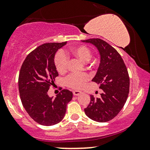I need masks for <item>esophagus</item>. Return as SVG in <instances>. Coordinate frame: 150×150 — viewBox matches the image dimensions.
I'll return each mask as SVG.
<instances>
[{
  "instance_id": "esophagus-1",
  "label": "esophagus",
  "mask_w": 150,
  "mask_h": 150,
  "mask_svg": "<svg viewBox=\"0 0 150 150\" xmlns=\"http://www.w3.org/2000/svg\"><path fill=\"white\" fill-rule=\"evenodd\" d=\"M81 93H82V91H73L74 96H79V95H81Z\"/></svg>"
}]
</instances>
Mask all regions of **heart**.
Segmentation results:
<instances>
[{
  "instance_id": "heart-1",
  "label": "heart",
  "mask_w": 150,
  "mask_h": 150,
  "mask_svg": "<svg viewBox=\"0 0 150 150\" xmlns=\"http://www.w3.org/2000/svg\"><path fill=\"white\" fill-rule=\"evenodd\" d=\"M68 55H71L84 63L88 62L91 56L90 49L84 45H78L69 49ZM54 65L57 71L60 74L66 72L68 65V59L64 52L59 51L54 57ZM89 77L85 74H71L65 80L68 87L73 89H81L87 83Z\"/></svg>"
}]
</instances>
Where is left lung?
I'll list each match as a JSON object with an SVG mask.
<instances>
[{"label": "left lung", "mask_w": 150, "mask_h": 150, "mask_svg": "<svg viewBox=\"0 0 150 150\" xmlns=\"http://www.w3.org/2000/svg\"><path fill=\"white\" fill-rule=\"evenodd\" d=\"M83 42L95 46L99 51L100 63L92 81L103 90L100 98L91 95V101L84 110L88 117L106 122L117 115L124 107L129 93L130 79L126 66L117 51L101 39H89Z\"/></svg>", "instance_id": "8db88e82"}]
</instances>
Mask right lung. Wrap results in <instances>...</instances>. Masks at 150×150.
I'll return each mask as SVG.
<instances>
[{
    "instance_id": "obj_1",
    "label": "right lung",
    "mask_w": 150,
    "mask_h": 150,
    "mask_svg": "<svg viewBox=\"0 0 150 150\" xmlns=\"http://www.w3.org/2000/svg\"><path fill=\"white\" fill-rule=\"evenodd\" d=\"M67 44L46 43L35 49L26 57L20 69L18 88L22 105L29 116L43 126H52L61 122L67 104L72 99V92L63 89L56 98L48 91L58 76L54 65L57 51Z\"/></svg>"
}]
</instances>
